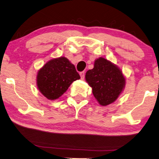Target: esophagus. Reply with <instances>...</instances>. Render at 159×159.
<instances>
[{
  "mask_svg": "<svg viewBox=\"0 0 159 159\" xmlns=\"http://www.w3.org/2000/svg\"><path fill=\"white\" fill-rule=\"evenodd\" d=\"M84 71H82V72H80V77H81V79L82 80H83L84 78Z\"/></svg>",
  "mask_w": 159,
  "mask_h": 159,
  "instance_id": "34e87169",
  "label": "esophagus"
}]
</instances>
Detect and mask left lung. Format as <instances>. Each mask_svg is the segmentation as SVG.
Instances as JSON below:
<instances>
[{
    "label": "left lung",
    "mask_w": 159,
    "mask_h": 159,
    "mask_svg": "<svg viewBox=\"0 0 159 159\" xmlns=\"http://www.w3.org/2000/svg\"><path fill=\"white\" fill-rule=\"evenodd\" d=\"M86 81L100 105L113 103L125 85V79L117 66L103 58L97 59L93 68L86 72Z\"/></svg>",
    "instance_id": "8db88e82"
}]
</instances>
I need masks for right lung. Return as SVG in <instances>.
I'll return each mask as SVG.
<instances>
[{"label": "right lung", "instance_id": "obj_1", "mask_svg": "<svg viewBox=\"0 0 159 159\" xmlns=\"http://www.w3.org/2000/svg\"><path fill=\"white\" fill-rule=\"evenodd\" d=\"M80 79L73 64L65 57L52 59L39 70L36 84L40 92L49 100L63 94L70 85Z\"/></svg>", "mask_w": 159, "mask_h": 159}]
</instances>
